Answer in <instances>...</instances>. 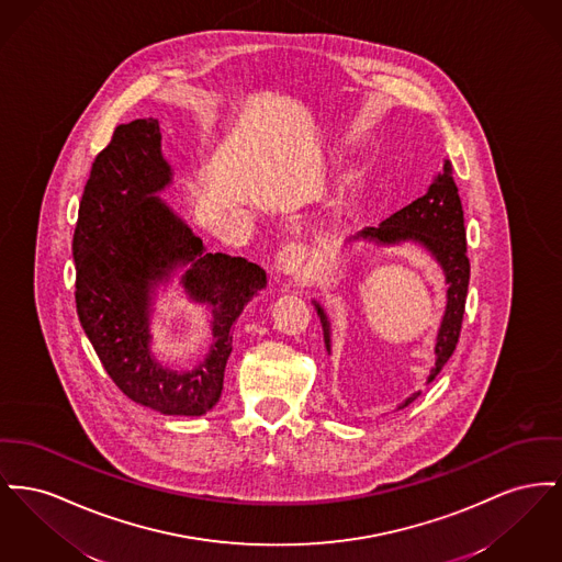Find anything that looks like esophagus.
<instances>
[{
  "instance_id": "esophagus-1",
  "label": "esophagus",
  "mask_w": 562,
  "mask_h": 562,
  "mask_svg": "<svg viewBox=\"0 0 562 562\" xmlns=\"http://www.w3.org/2000/svg\"><path fill=\"white\" fill-rule=\"evenodd\" d=\"M305 261V246H301L297 241L286 244L276 259V267L280 273L284 276H297L301 271V265Z\"/></svg>"
}]
</instances>
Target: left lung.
<instances>
[{"label":"left lung","mask_w":562,"mask_h":562,"mask_svg":"<svg viewBox=\"0 0 562 562\" xmlns=\"http://www.w3.org/2000/svg\"><path fill=\"white\" fill-rule=\"evenodd\" d=\"M352 239L373 241L378 246H395L403 241H414L427 248L432 259L441 265L446 276V312L439 325L437 341H435V367L430 369L427 384L435 380V375L448 363L452 357L459 335H461L462 314L467 301V286H469V259H467V233H464V218H462L461 198L454 184L452 164L443 161V171H439L423 198L412 201L403 210L382 221L378 227H367L357 233ZM316 312L321 316L325 346L330 355V323L325 310L314 301ZM420 396L412 393L398 409L407 407L412 401Z\"/></svg>","instance_id":"obj_1"}]
</instances>
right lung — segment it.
I'll return each instance as SVG.
<instances>
[{
    "mask_svg": "<svg viewBox=\"0 0 562 562\" xmlns=\"http://www.w3.org/2000/svg\"><path fill=\"white\" fill-rule=\"evenodd\" d=\"M171 184L155 119L119 125L95 157L71 241L76 310L112 382L135 403L167 416H201L223 393L232 327L263 291L257 263L205 252L193 229L157 198ZM188 265L186 292L213 307V346L193 370L176 372L149 350L154 289Z\"/></svg>",
    "mask_w": 562,
    "mask_h": 562,
    "instance_id": "right-lung-1",
    "label": "right lung"
}]
</instances>
